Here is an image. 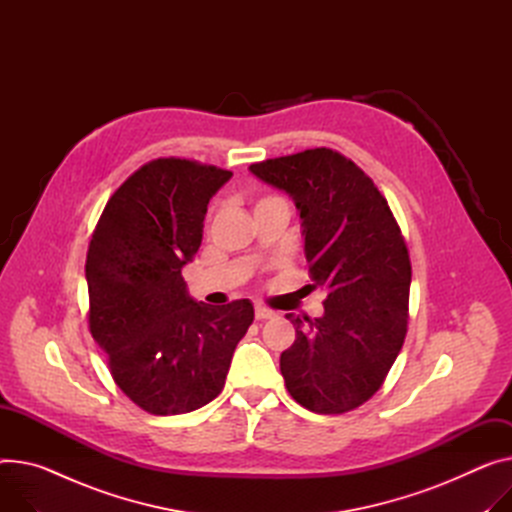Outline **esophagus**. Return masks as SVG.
Returning a JSON list of instances; mask_svg holds the SVG:
<instances>
[{
	"instance_id": "1",
	"label": "esophagus",
	"mask_w": 512,
	"mask_h": 512,
	"mask_svg": "<svg viewBox=\"0 0 512 512\" xmlns=\"http://www.w3.org/2000/svg\"><path fill=\"white\" fill-rule=\"evenodd\" d=\"M256 320H270V318H274V311L272 309H268V307H256Z\"/></svg>"
}]
</instances>
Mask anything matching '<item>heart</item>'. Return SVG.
Wrapping results in <instances>:
<instances>
[{
  "mask_svg": "<svg viewBox=\"0 0 512 512\" xmlns=\"http://www.w3.org/2000/svg\"><path fill=\"white\" fill-rule=\"evenodd\" d=\"M268 203H283V205H287L281 196H262V199L256 203V207H260V205H268Z\"/></svg>",
  "mask_w": 512,
  "mask_h": 512,
  "instance_id": "obj_1",
  "label": "heart"
}]
</instances>
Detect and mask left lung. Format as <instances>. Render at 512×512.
I'll return each mask as SVG.
<instances>
[{
    "label": "left lung",
    "mask_w": 512,
    "mask_h": 512,
    "mask_svg": "<svg viewBox=\"0 0 512 512\" xmlns=\"http://www.w3.org/2000/svg\"><path fill=\"white\" fill-rule=\"evenodd\" d=\"M293 196L303 219L311 289L324 318L285 316L295 342L281 355L291 398L316 414L363 406L383 385L408 334L412 264L375 182L342 153L316 147L250 166Z\"/></svg>",
    "instance_id": "obj_1"
}]
</instances>
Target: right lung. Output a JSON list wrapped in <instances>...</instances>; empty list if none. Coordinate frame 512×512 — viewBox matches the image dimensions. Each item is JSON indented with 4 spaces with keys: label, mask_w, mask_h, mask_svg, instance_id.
I'll return each instance as SVG.
<instances>
[{
    "label": "right lung",
    "mask_w": 512,
    "mask_h": 512,
    "mask_svg": "<svg viewBox=\"0 0 512 512\" xmlns=\"http://www.w3.org/2000/svg\"><path fill=\"white\" fill-rule=\"evenodd\" d=\"M229 170L157 157L108 199L86 258L88 326L125 396L155 416L215 400L254 322L248 299L211 307L186 293L182 268Z\"/></svg>",
    "instance_id": "1"
}]
</instances>
